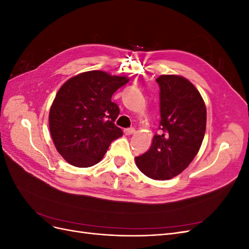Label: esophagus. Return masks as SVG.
Returning <instances> with one entry per match:
<instances>
[{"label": "esophagus", "instance_id": "1", "mask_svg": "<svg viewBox=\"0 0 249 249\" xmlns=\"http://www.w3.org/2000/svg\"><path fill=\"white\" fill-rule=\"evenodd\" d=\"M135 133H136V130H135L134 127H130V129H125L124 130V134L125 135H133Z\"/></svg>", "mask_w": 249, "mask_h": 249}]
</instances>
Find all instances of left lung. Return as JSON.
Returning <instances> with one entry per match:
<instances>
[{
	"label": "left lung",
	"mask_w": 249,
	"mask_h": 249,
	"mask_svg": "<svg viewBox=\"0 0 249 249\" xmlns=\"http://www.w3.org/2000/svg\"><path fill=\"white\" fill-rule=\"evenodd\" d=\"M160 134L145 154L135 158L137 167L153 179L165 180L183 172L197 155L205 137L207 109L198 90L177 74H162Z\"/></svg>",
	"instance_id": "1"
}]
</instances>
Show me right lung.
<instances>
[{
	"mask_svg": "<svg viewBox=\"0 0 249 249\" xmlns=\"http://www.w3.org/2000/svg\"><path fill=\"white\" fill-rule=\"evenodd\" d=\"M129 78L102 71L77 74L60 87L49 114L52 139L66 162L76 167L99 163L111 142L123 136L114 122L119 108L111 97Z\"/></svg>",
	"mask_w": 249,
	"mask_h": 249,
	"instance_id": "1",
	"label": "right lung"
}]
</instances>
